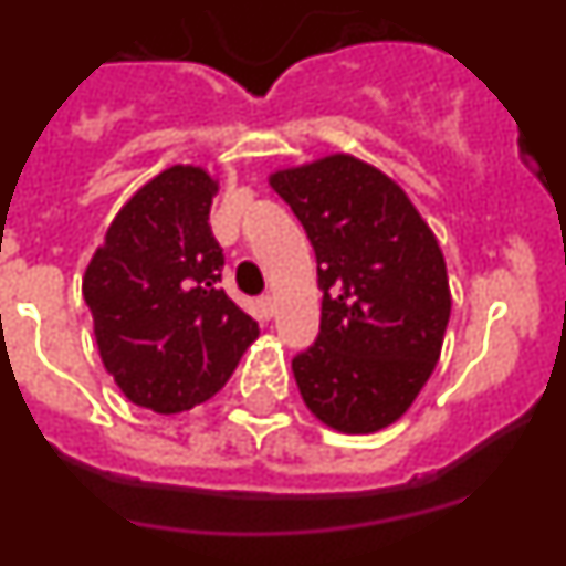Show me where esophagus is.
I'll return each instance as SVG.
<instances>
[{
	"label": "esophagus",
	"instance_id": "1",
	"mask_svg": "<svg viewBox=\"0 0 566 566\" xmlns=\"http://www.w3.org/2000/svg\"><path fill=\"white\" fill-rule=\"evenodd\" d=\"M258 308H260V314H263V317L269 319L274 314V300L269 297V294H263V297L258 300Z\"/></svg>",
	"mask_w": 566,
	"mask_h": 566
}]
</instances>
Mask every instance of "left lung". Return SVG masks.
<instances>
[{"label": "left lung", "instance_id": "obj_1", "mask_svg": "<svg viewBox=\"0 0 566 566\" xmlns=\"http://www.w3.org/2000/svg\"><path fill=\"white\" fill-rule=\"evenodd\" d=\"M317 258L319 334L292 359L308 411L343 433L397 422L433 374L451 289L431 227L397 181L354 155L269 178Z\"/></svg>", "mask_w": 566, "mask_h": 566}]
</instances>
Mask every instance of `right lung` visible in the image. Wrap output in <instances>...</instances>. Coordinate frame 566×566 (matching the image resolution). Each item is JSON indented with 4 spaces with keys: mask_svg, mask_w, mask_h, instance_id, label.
<instances>
[{
    "mask_svg": "<svg viewBox=\"0 0 566 566\" xmlns=\"http://www.w3.org/2000/svg\"><path fill=\"white\" fill-rule=\"evenodd\" d=\"M214 192L218 181L192 164L155 175L115 214L82 280L104 368L155 413L214 397L260 334L218 286Z\"/></svg>",
    "mask_w": 566,
    "mask_h": 566,
    "instance_id": "right-lung-1",
    "label": "right lung"
}]
</instances>
